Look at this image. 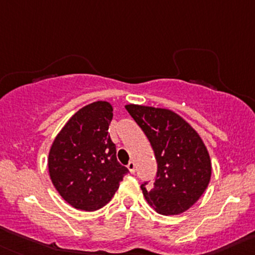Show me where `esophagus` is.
<instances>
[{"mask_svg": "<svg viewBox=\"0 0 255 255\" xmlns=\"http://www.w3.org/2000/svg\"><path fill=\"white\" fill-rule=\"evenodd\" d=\"M127 168H128V170H129L130 174H134L135 173V164H134V161H129V163H128V165H127Z\"/></svg>", "mask_w": 255, "mask_h": 255, "instance_id": "esophagus-1", "label": "esophagus"}]
</instances>
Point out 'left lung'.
Returning a JSON list of instances; mask_svg holds the SVG:
<instances>
[{
	"instance_id": "obj_1",
	"label": "left lung",
	"mask_w": 255,
	"mask_h": 255,
	"mask_svg": "<svg viewBox=\"0 0 255 255\" xmlns=\"http://www.w3.org/2000/svg\"><path fill=\"white\" fill-rule=\"evenodd\" d=\"M145 133L155 154L158 171L154 185H140L146 202L160 215L189 210L207 189L211 159L199 133L171 110L126 105Z\"/></svg>"
}]
</instances>
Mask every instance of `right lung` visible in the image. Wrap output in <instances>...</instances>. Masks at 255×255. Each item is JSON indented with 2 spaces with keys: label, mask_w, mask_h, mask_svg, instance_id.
Masks as SVG:
<instances>
[{
  "label": "right lung",
  "mask_w": 255,
  "mask_h": 255,
  "mask_svg": "<svg viewBox=\"0 0 255 255\" xmlns=\"http://www.w3.org/2000/svg\"><path fill=\"white\" fill-rule=\"evenodd\" d=\"M112 117L110 102H92L65 123L50 146L49 176L76 210L96 211L109 204L128 173L117 161L109 134Z\"/></svg>",
  "instance_id": "add662e5"
}]
</instances>
